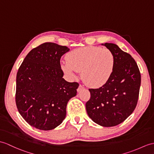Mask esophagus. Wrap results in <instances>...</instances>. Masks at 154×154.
<instances>
[{
	"label": "esophagus",
	"mask_w": 154,
	"mask_h": 154,
	"mask_svg": "<svg viewBox=\"0 0 154 154\" xmlns=\"http://www.w3.org/2000/svg\"><path fill=\"white\" fill-rule=\"evenodd\" d=\"M84 88V87H83V86H82V85H79V87H78V88H77V92H81L82 90H83V89Z\"/></svg>",
	"instance_id": "34e87169"
}]
</instances>
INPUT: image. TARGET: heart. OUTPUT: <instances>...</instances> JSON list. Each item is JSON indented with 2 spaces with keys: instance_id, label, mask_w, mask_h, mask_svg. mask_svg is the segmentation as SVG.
I'll return each instance as SVG.
<instances>
[{
  "instance_id": "b5f03b06",
  "label": "heart",
  "mask_w": 154,
  "mask_h": 154,
  "mask_svg": "<svg viewBox=\"0 0 154 154\" xmlns=\"http://www.w3.org/2000/svg\"><path fill=\"white\" fill-rule=\"evenodd\" d=\"M66 62L60 64L63 72L71 79L81 72V79L88 87H100L110 79L114 68V56L108 48L85 46L67 54Z\"/></svg>"
}]
</instances>
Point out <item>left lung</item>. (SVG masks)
Here are the masks:
<instances>
[{
    "mask_svg": "<svg viewBox=\"0 0 154 154\" xmlns=\"http://www.w3.org/2000/svg\"><path fill=\"white\" fill-rule=\"evenodd\" d=\"M102 45L113 53L114 68L107 83L99 88H91L86 103L89 117L99 125L109 127L121 123L133 112L137 104L141 75L135 60L116 44Z\"/></svg>",
    "mask_w": 154,
    "mask_h": 154,
    "instance_id": "8db88e82",
    "label": "left lung"
}]
</instances>
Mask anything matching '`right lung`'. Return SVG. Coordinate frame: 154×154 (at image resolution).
<instances>
[{
    "instance_id": "right-lung-1",
    "label": "right lung",
    "mask_w": 154,
    "mask_h": 154,
    "mask_svg": "<svg viewBox=\"0 0 154 154\" xmlns=\"http://www.w3.org/2000/svg\"><path fill=\"white\" fill-rule=\"evenodd\" d=\"M70 49L45 42L28 53L16 76V103L20 115L31 126L50 131L66 116L69 100L77 95V83L63 78L60 59Z\"/></svg>"
}]
</instances>
